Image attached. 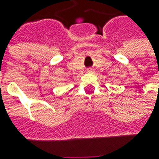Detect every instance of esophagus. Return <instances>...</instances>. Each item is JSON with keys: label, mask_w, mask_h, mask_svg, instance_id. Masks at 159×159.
I'll use <instances>...</instances> for the list:
<instances>
[{"label": "esophagus", "mask_w": 159, "mask_h": 159, "mask_svg": "<svg viewBox=\"0 0 159 159\" xmlns=\"http://www.w3.org/2000/svg\"><path fill=\"white\" fill-rule=\"evenodd\" d=\"M89 71H92V70H89Z\"/></svg>", "instance_id": "34e87169"}]
</instances>
